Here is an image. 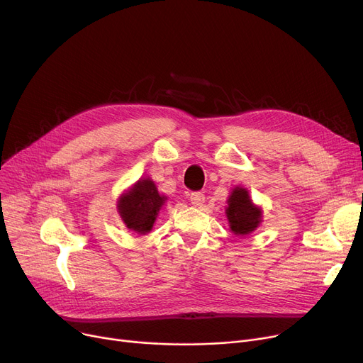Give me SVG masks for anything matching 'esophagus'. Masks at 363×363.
Instances as JSON below:
<instances>
[{
  "instance_id": "obj_1",
  "label": "esophagus",
  "mask_w": 363,
  "mask_h": 363,
  "mask_svg": "<svg viewBox=\"0 0 363 363\" xmlns=\"http://www.w3.org/2000/svg\"><path fill=\"white\" fill-rule=\"evenodd\" d=\"M189 200H191V203H193L194 206H201V204L204 203V194H203V193H199V191L191 193V196H189Z\"/></svg>"
}]
</instances>
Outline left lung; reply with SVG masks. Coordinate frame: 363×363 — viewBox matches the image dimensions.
Wrapping results in <instances>:
<instances>
[{
  "mask_svg": "<svg viewBox=\"0 0 363 363\" xmlns=\"http://www.w3.org/2000/svg\"><path fill=\"white\" fill-rule=\"evenodd\" d=\"M225 213L231 231L240 237L252 234L262 222V208L253 204L249 191L242 186L233 189Z\"/></svg>",
  "mask_w": 363,
  "mask_h": 363,
  "instance_id": "obj_1",
  "label": "left lung"
}]
</instances>
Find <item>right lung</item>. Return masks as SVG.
Here are the masks:
<instances>
[{
	"label": "right lung",
	"instance_id": "add662e5",
	"mask_svg": "<svg viewBox=\"0 0 363 363\" xmlns=\"http://www.w3.org/2000/svg\"><path fill=\"white\" fill-rule=\"evenodd\" d=\"M166 200V196L159 194L155 182L150 178H141L119 197L118 211L130 231L144 235L151 231Z\"/></svg>",
	"mask_w": 363,
	"mask_h": 363
}]
</instances>
